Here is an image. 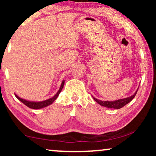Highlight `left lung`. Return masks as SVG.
Segmentation results:
<instances>
[{
	"label": "left lung",
	"mask_w": 156,
	"mask_h": 156,
	"mask_svg": "<svg viewBox=\"0 0 156 156\" xmlns=\"http://www.w3.org/2000/svg\"><path fill=\"white\" fill-rule=\"evenodd\" d=\"M138 90V89L136 90V92L134 93L133 95L131 96V97L124 98V99H118V100H116V101H101V100L96 99V98H94V97H93V99H94L98 104H100V105L102 106H105V107H107L109 108H116V109H119V108H122L123 106L126 105L127 104H129L130 101H132V99L135 97Z\"/></svg>",
	"instance_id": "left-lung-1"
}]
</instances>
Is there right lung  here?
I'll list each match as a JSON object with an SVG mask.
<instances>
[{"mask_svg": "<svg viewBox=\"0 0 156 156\" xmlns=\"http://www.w3.org/2000/svg\"><path fill=\"white\" fill-rule=\"evenodd\" d=\"M64 84H65V81H62V82L61 84V86L59 87V89L57 91L56 94H55L54 97L50 98V99H48L47 100H44V101H27V100L25 99H23L22 98L19 97L18 95L15 94L16 96L17 99L18 100H20L21 102H23V104H25V105H26L27 107L30 108H33V109H40V108H44V107H46V106H48L49 105H50V104H52L53 102L55 99H57V97H58L59 93L61 92L62 89L63 87H64Z\"/></svg>", "mask_w": 156, "mask_h": 156, "instance_id": "add662e5", "label": "right lung"}]
</instances>
